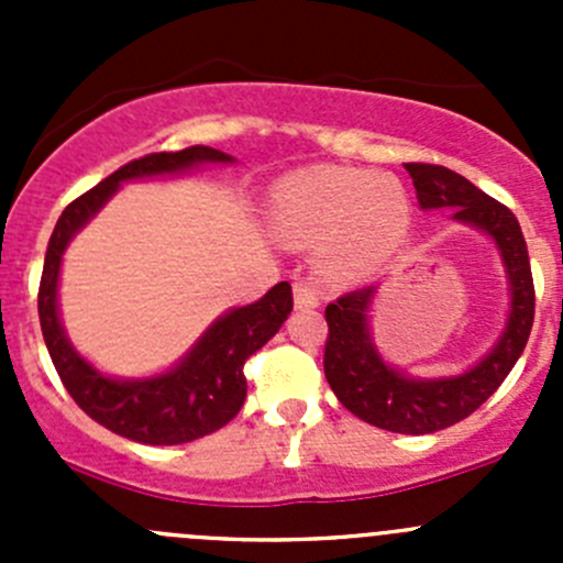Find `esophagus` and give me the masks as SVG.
<instances>
[{"label":"esophagus","mask_w":563,"mask_h":563,"mask_svg":"<svg viewBox=\"0 0 563 563\" xmlns=\"http://www.w3.org/2000/svg\"><path fill=\"white\" fill-rule=\"evenodd\" d=\"M294 305H297V310H316L321 305V299H318L316 288L310 283L299 280L294 283Z\"/></svg>","instance_id":"1"}]
</instances>
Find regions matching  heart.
I'll list each match as a JSON object with an SVG mask.
<instances>
[{
  "instance_id": "b5f03b06",
  "label": "heart",
  "mask_w": 563,
  "mask_h": 563,
  "mask_svg": "<svg viewBox=\"0 0 563 563\" xmlns=\"http://www.w3.org/2000/svg\"><path fill=\"white\" fill-rule=\"evenodd\" d=\"M266 220L275 236L318 245V266L334 280H362L406 240L411 196L397 176L365 168L310 166L280 176Z\"/></svg>"
}]
</instances>
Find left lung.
Instances as JSON below:
<instances>
[{"label": "left lung", "instance_id": "obj_1", "mask_svg": "<svg viewBox=\"0 0 563 563\" xmlns=\"http://www.w3.org/2000/svg\"><path fill=\"white\" fill-rule=\"evenodd\" d=\"M417 187L419 209H452V220L482 231L501 255L509 313L493 349L455 376H408L389 365L371 332L378 286L360 288L327 308L329 338L323 373L338 400L365 422L406 435L444 430L474 413L523 354L533 323V280L518 218L504 203L444 166L406 163Z\"/></svg>", "mask_w": 563, "mask_h": 563}]
</instances>
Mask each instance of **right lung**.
Listing matches in <instances>:
<instances>
[{
    "label": "right lung",
    "instance_id": "right-lung-1",
    "mask_svg": "<svg viewBox=\"0 0 563 563\" xmlns=\"http://www.w3.org/2000/svg\"><path fill=\"white\" fill-rule=\"evenodd\" d=\"M236 157L212 146H187L181 152H155L128 163L84 192L56 220L43 264L37 294L45 349L73 400L98 424L152 446H174L203 439L240 413L247 397L245 362L269 343L294 308L291 286L277 283L258 302L231 308L214 318L192 349L168 371L144 378H119L98 371L78 354L59 318L62 255L73 236L117 196L124 181L152 176H179L201 166H229Z\"/></svg>",
    "mask_w": 563,
    "mask_h": 563
}]
</instances>
